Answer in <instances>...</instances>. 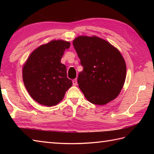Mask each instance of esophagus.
<instances>
[{
    "label": "esophagus",
    "mask_w": 154,
    "mask_h": 154,
    "mask_svg": "<svg viewBox=\"0 0 154 154\" xmlns=\"http://www.w3.org/2000/svg\"><path fill=\"white\" fill-rule=\"evenodd\" d=\"M73 85L74 86H76L77 85V79H75L73 80Z\"/></svg>",
    "instance_id": "34e87169"
}]
</instances>
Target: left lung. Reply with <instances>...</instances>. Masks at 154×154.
<instances>
[{
  "mask_svg": "<svg viewBox=\"0 0 154 154\" xmlns=\"http://www.w3.org/2000/svg\"><path fill=\"white\" fill-rule=\"evenodd\" d=\"M73 44L83 67L77 82L86 99L98 105L116 99L126 75L125 61L119 50L97 36H79Z\"/></svg>",
  "mask_w": 154,
  "mask_h": 154,
  "instance_id": "left-lung-1",
  "label": "left lung"
}]
</instances>
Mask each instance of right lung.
Instances as JSON below:
<instances>
[{
	"label": "right lung",
	"instance_id": "add662e5",
	"mask_svg": "<svg viewBox=\"0 0 154 154\" xmlns=\"http://www.w3.org/2000/svg\"><path fill=\"white\" fill-rule=\"evenodd\" d=\"M69 47V42L52 40L32 51L23 66L24 85L32 99L42 105H56L72 86L66 66L61 63Z\"/></svg>",
	"mask_w": 154,
	"mask_h": 154
}]
</instances>
